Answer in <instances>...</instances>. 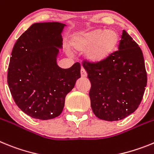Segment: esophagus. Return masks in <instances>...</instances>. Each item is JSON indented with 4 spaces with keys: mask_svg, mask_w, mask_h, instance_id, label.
I'll use <instances>...</instances> for the list:
<instances>
[{
    "mask_svg": "<svg viewBox=\"0 0 154 154\" xmlns=\"http://www.w3.org/2000/svg\"><path fill=\"white\" fill-rule=\"evenodd\" d=\"M81 77H87V72H86V70H85V69H84V68H81Z\"/></svg>",
    "mask_w": 154,
    "mask_h": 154,
    "instance_id": "1",
    "label": "esophagus"
}]
</instances>
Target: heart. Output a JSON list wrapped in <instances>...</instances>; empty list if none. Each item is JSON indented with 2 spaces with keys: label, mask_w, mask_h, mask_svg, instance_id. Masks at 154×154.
<instances>
[{
  "label": "heart",
  "mask_w": 154,
  "mask_h": 154,
  "mask_svg": "<svg viewBox=\"0 0 154 154\" xmlns=\"http://www.w3.org/2000/svg\"><path fill=\"white\" fill-rule=\"evenodd\" d=\"M119 35L114 29H102L81 32L72 37L70 45L73 50H88L87 58L91 63H100L107 60L117 49Z\"/></svg>",
  "instance_id": "obj_1"
}]
</instances>
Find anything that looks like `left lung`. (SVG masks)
<instances>
[{"label":"left lung","instance_id":"obj_1","mask_svg":"<svg viewBox=\"0 0 154 154\" xmlns=\"http://www.w3.org/2000/svg\"><path fill=\"white\" fill-rule=\"evenodd\" d=\"M91 84L89 96L94 114L105 121H119L137 109L147 77L138 44L123 30L119 50L100 63L84 62Z\"/></svg>","mask_w":154,"mask_h":154}]
</instances>
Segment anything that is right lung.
Here are the masks:
<instances>
[{"mask_svg":"<svg viewBox=\"0 0 154 154\" xmlns=\"http://www.w3.org/2000/svg\"><path fill=\"white\" fill-rule=\"evenodd\" d=\"M65 24L32 25L14 45L8 70V84L14 102L25 114L47 120L62 113L66 94L81 77V65L62 69L57 57L63 48Z\"/></svg>","mask_w":154,"mask_h":154,"instance_id":"obj_1","label":"right lung"}]
</instances>
